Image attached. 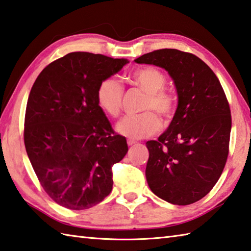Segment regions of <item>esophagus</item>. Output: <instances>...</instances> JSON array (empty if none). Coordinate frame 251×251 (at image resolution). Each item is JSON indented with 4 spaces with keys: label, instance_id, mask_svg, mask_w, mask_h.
I'll return each mask as SVG.
<instances>
[{
    "label": "esophagus",
    "instance_id": "34e87169",
    "mask_svg": "<svg viewBox=\"0 0 251 251\" xmlns=\"http://www.w3.org/2000/svg\"><path fill=\"white\" fill-rule=\"evenodd\" d=\"M136 144V141L133 140V139H127V145L128 146H133Z\"/></svg>",
    "mask_w": 251,
    "mask_h": 251
}]
</instances>
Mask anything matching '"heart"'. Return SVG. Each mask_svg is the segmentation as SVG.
I'll use <instances>...</instances> for the list:
<instances>
[{
    "instance_id": "heart-1",
    "label": "heart",
    "mask_w": 251,
    "mask_h": 251,
    "mask_svg": "<svg viewBox=\"0 0 251 251\" xmlns=\"http://www.w3.org/2000/svg\"><path fill=\"white\" fill-rule=\"evenodd\" d=\"M131 83L146 93L137 115L127 116L118 123L117 130L129 138L138 139L151 136L161 128V121L157 112L166 122H170L176 114V100L165 86L167 76L156 67H144L135 70L130 75ZM124 86L115 76H108L100 82L97 90V101L101 110L108 116L121 115Z\"/></svg>"
}]
</instances>
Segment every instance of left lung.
Returning a JSON list of instances; mask_svg holds the SVG:
<instances>
[{
    "instance_id": "obj_1",
    "label": "left lung",
    "mask_w": 251,
    "mask_h": 251,
    "mask_svg": "<svg viewBox=\"0 0 251 251\" xmlns=\"http://www.w3.org/2000/svg\"><path fill=\"white\" fill-rule=\"evenodd\" d=\"M135 61L166 69L179 99L168 129L146 143L149 188L171 204L198 202L216 184L229 152L231 115L221 82L199 57L177 49L153 50Z\"/></svg>"
}]
</instances>
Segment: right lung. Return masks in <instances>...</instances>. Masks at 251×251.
Masks as SVG:
<instances>
[{"instance_id": "right-lung-1", "label": "right lung", "mask_w": 251, "mask_h": 251, "mask_svg": "<svg viewBox=\"0 0 251 251\" xmlns=\"http://www.w3.org/2000/svg\"><path fill=\"white\" fill-rule=\"evenodd\" d=\"M128 62L100 53L70 52L45 68L27 101L24 143L49 198L86 209L111 193L114 163L127 153L97 101L100 82Z\"/></svg>"}]
</instances>
